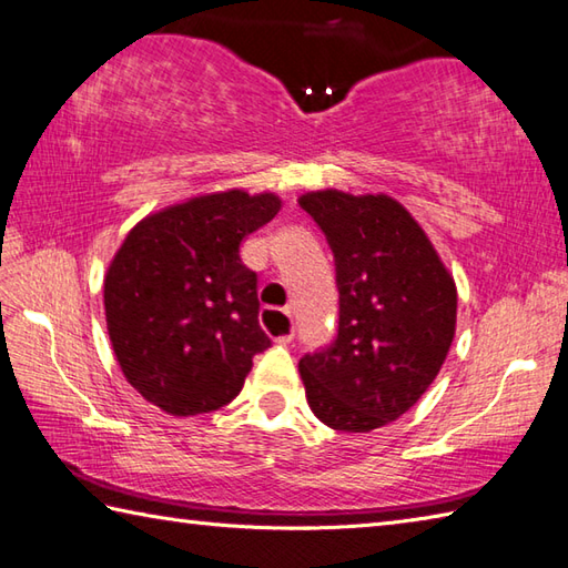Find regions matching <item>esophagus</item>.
<instances>
[{
    "label": "esophagus",
    "mask_w": 568,
    "mask_h": 568,
    "mask_svg": "<svg viewBox=\"0 0 568 568\" xmlns=\"http://www.w3.org/2000/svg\"><path fill=\"white\" fill-rule=\"evenodd\" d=\"M282 314L286 316V318H292V314H288V311H282ZM294 341V328H288V333H284V335H280V338H276V343H292Z\"/></svg>",
    "instance_id": "34e87169"
}]
</instances>
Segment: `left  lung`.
<instances>
[{"instance_id": "1", "label": "left lung", "mask_w": 568, "mask_h": 568, "mask_svg": "<svg viewBox=\"0 0 568 568\" xmlns=\"http://www.w3.org/2000/svg\"><path fill=\"white\" fill-rule=\"evenodd\" d=\"M298 205L328 237L341 294L338 338L298 361L308 407L331 429L367 434L409 412L442 369L456 335L454 274L387 193L323 189Z\"/></svg>"}]
</instances>
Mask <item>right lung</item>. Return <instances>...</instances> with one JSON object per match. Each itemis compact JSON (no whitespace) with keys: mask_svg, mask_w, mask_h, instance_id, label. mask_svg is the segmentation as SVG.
Instances as JSON below:
<instances>
[{"mask_svg":"<svg viewBox=\"0 0 568 568\" xmlns=\"http://www.w3.org/2000/svg\"><path fill=\"white\" fill-rule=\"evenodd\" d=\"M282 211L276 193L227 189L161 207L126 233L102 284L124 379L171 416L233 402L270 348L257 274L240 245Z\"/></svg>","mask_w":568,"mask_h":568,"instance_id":"1","label":"right lung"}]
</instances>
